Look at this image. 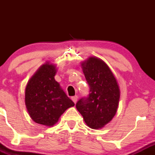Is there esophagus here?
Returning <instances> with one entry per match:
<instances>
[{
    "instance_id": "esophagus-1",
    "label": "esophagus",
    "mask_w": 155,
    "mask_h": 155,
    "mask_svg": "<svg viewBox=\"0 0 155 155\" xmlns=\"http://www.w3.org/2000/svg\"><path fill=\"white\" fill-rule=\"evenodd\" d=\"M77 99H78V96L77 95L73 96V97H71V100L73 101V102H74V104H76V101H77Z\"/></svg>"
}]
</instances>
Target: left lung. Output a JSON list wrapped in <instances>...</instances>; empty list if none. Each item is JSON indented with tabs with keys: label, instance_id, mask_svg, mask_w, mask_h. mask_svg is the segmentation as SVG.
Segmentation results:
<instances>
[{
	"label": "left lung",
	"instance_id": "left-lung-1",
	"mask_svg": "<svg viewBox=\"0 0 155 155\" xmlns=\"http://www.w3.org/2000/svg\"><path fill=\"white\" fill-rule=\"evenodd\" d=\"M81 66L90 93L80 99L76 107L90 128H102L117 113L120 97L119 85L109 67L102 60L90 57L81 63Z\"/></svg>",
	"mask_w": 155,
	"mask_h": 155
}]
</instances>
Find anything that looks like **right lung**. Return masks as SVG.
<instances>
[{
    "mask_svg": "<svg viewBox=\"0 0 155 155\" xmlns=\"http://www.w3.org/2000/svg\"><path fill=\"white\" fill-rule=\"evenodd\" d=\"M57 69L47 63L42 65L29 80L25 88V105L30 117L38 124L51 127L67 108L74 106L55 81Z\"/></svg>",
    "mask_w": 155,
    "mask_h": 155,
    "instance_id": "add662e5",
    "label": "right lung"
}]
</instances>
